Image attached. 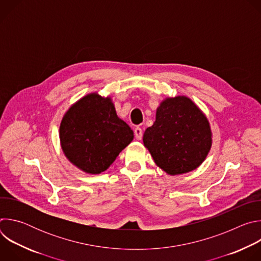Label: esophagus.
Returning a JSON list of instances; mask_svg holds the SVG:
<instances>
[{
  "label": "esophagus",
  "mask_w": 261,
  "mask_h": 261,
  "mask_svg": "<svg viewBox=\"0 0 261 261\" xmlns=\"http://www.w3.org/2000/svg\"><path fill=\"white\" fill-rule=\"evenodd\" d=\"M134 135H135V138H136L137 140H140V139L142 138V130H141V128L136 127V128L134 129Z\"/></svg>",
  "instance_id": "obj_1"
}]
</instances>
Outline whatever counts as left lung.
<instances>
[{"label": "left lung", "instance_id": "left-lung-1", "mask_svg": "<svg viewBox=\"0 0 261 261\" xmlns=\"http://www.w3.org/2000/svg\"><path fill=\"white\" fill-rule=\"evenodd\" d=\"M143 144L158 167L169 175L190 172L205 160L213 143L210 122L187 96L167 97L146 128Z\"/></svg>", "mask_w": 261, "mask_h": 261}]
</instances>
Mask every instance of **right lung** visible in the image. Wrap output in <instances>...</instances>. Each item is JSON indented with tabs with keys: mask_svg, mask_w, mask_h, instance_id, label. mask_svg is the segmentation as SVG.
Masks as SVG:
<instances>
[{
	"mask_svg": "<svg viewBox=\"0 0 261 261\" xmlns=\"http://www.w3.org/2000/svg\"><path fill=\"white\" fill-rule=\"evenodd\" d=\"M59 134L66 158L90 174L108 169L134 138L128 124L118 117L113 99L98 93L84 96L68 108Z\"/></svg>",
	"mask_w": 261,
	"mask_h": 261,
	"instance_id": "obj_1",
	"label": "right lung"
}]
</instances>
